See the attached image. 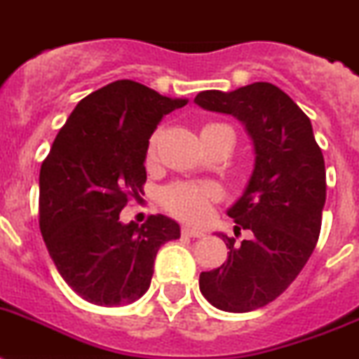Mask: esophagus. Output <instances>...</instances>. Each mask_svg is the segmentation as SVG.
Returning a JSON list of instances; mask_svg holds the SVG:
<instances>
[{
	"label": "esophagus",
	"instance_id": "obj_1",
	"mask_svg": "<svg viewBox=\"0 0 359 359\" xmlns=\"http://www.w3.org/2000/svg\"><path fill=\"white\" fill-rule=\"evenodd\" d=\"M182 233H183V235H185V236H191V238H201V236H205V233H203V231L194 229V227H189V226L183 227Z\"/></svg>",
	"mask_w": 359,
	"mask_h": 359
}]
</instances>
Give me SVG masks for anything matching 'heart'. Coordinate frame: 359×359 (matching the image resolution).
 Returning <instances> with one entry per match:
<instances>
[{"instance_id":"heart-1","label":"heart","mask_w":359,"mask_h":359,"mask_svg":"<svg viewBox=\"0 0 359 359\" xmlns=\"http://www.w3.org/2000/svg\"><path fill=\"white\" fill-rule=\"evenodd\" d=\"M216 128H229L226 124L211 123L201 128V133H209ZM154 156V139L148 148V158ZM218 196V189L211 183H174L165 187L159 194L161 205L172 215L180 216L187 222H201L209 215V203Z\"/></svg>"}]
</instances>
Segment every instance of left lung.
Instances as JSON below:
<instances>
[{
	"instance_id": "8db88e82",
	"label": "left lung",
	"mask_w": 359,
	"mask_h": 359,
	"mask_svg": "<svg viewBox=\"0 0 359 359\" xmlns=\"http://www.w3.org/2000/svg\"><path fill=\"white\" fill-rule=\"evenodd\" d=\"M194 102L236 117L253 143L250 182L227 209L236 233L253 235L235 244L218 233L229 248L227 260L200 273V292L212 306L251 312L288 288L318 244L327 200L325 159L303 109L269 82L201 91Z\"/></svg>"
}]
</instances>
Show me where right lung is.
<instances>
[{"label":"right lung","mask_w":359,"mask_h":359,"mask_svg":"<svg viewBox=\"0 0 359 359\" xmlns=\"http://www.w3.org/2000/svg\"><path fill=\"white\" fill-rule=\"evenodd\" d=\"M189 100L115 80L71 111L40 168V231L58 273L88 303L121 306L150 288L154 260L180 224L163 215L123 224L147 182L148 139Z\"/></svg>","instance_id":"add662e5"}]
</instances>
